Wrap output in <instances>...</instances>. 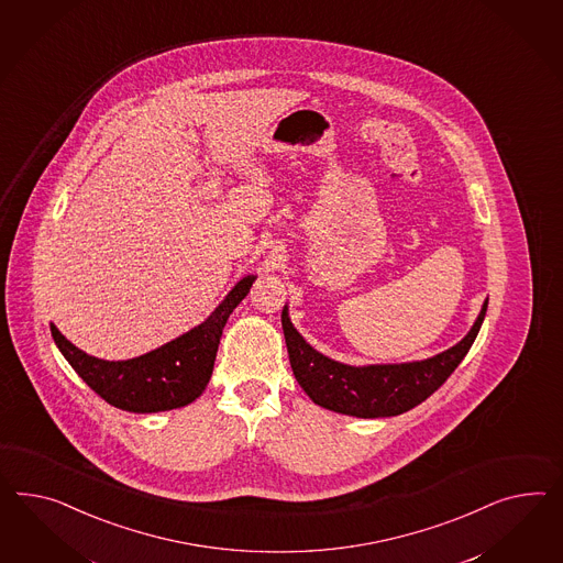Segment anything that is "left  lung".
<instances>
[{"label":"left lung","mask_w":563,"mask_h":563,"mask_svg":"<svg viewBox=\"0 0 563 563\" xmlns=\"http://www.w3.org/2000/svg\"><path fill=\"white\" fill-rule=\"evenodd\" d=\"M486 311L487 299L470 334L453 349L404 365H342L305 342L303 335L292 328L287 307L280 320L295 379L313 404L356 418H387L416 408L451 377L472 349Z\"/></svg>","instance_id":"8db88e82"}]
</instances>
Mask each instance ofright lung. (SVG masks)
I'll list each match as a JSON object with an SVG mask.
<instances>
[{
    "instance_id": "add662e5",
    "label": "right lung",
    "mask_w": 563,
    "mask_h": 563,
    "mask_svg": "<svg viewBox=\"0 0 563 563\" xmlns=\"http://www.w3.org/2000/svg\"><path fill=\"white\" fill-rule=\"evenodd\" d=\"M254 280L252 274L242 278L195 330L137 358L102 361L74 346L53 323L51 334L77 375L110 406L135 413L176 410L205 391L223 328Z\"/></svg>"
}]
</instances>
